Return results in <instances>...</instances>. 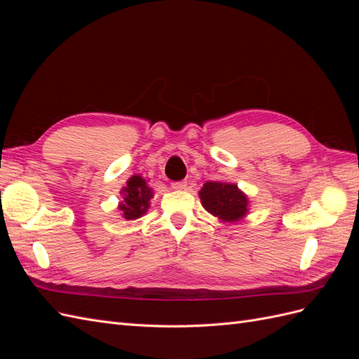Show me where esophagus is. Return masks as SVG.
<instances>
[{"label": "esophagus", "instance_id": "1", "mask_svg": "<svg viewBox=\"0 0 359 359\" xmlns=\"http://www.w3.org/2000/svg\"><path fill=\"white\" fill-rule=\"evenodd\" d=\"M170 187L173 190H186L187 189V181H177V182H172Z\"/></svg>", "mask_w": 359, "mask_h": 359}]
</instances>
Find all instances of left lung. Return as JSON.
Instances as JSON below:
<instances>
[{
    "label": "left lung",
    "mask_w": 359,
    "mask_h": 359,
    "mask_svg": "<svg viewBox=\"0 0 359 359\" xmlns=\"http://www.w3.org/2000/svg\"><path fill=\"white\" fill-rule=\"evenodd\" d=\"M203 208L222 223H236L250 211L247 194L235 182L206 181L199 191Z\"/></svg>",
    "instance_id": "1"
}]
</instances>
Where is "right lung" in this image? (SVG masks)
Returning <instances> with one entry per match:
<instances>
[{
	"label": "right lung",
	"mask_w": 359,
	"mask_h": 359,
	"mask_svg": "<svg viewBox=\"0 0 359 359\" xmlns=\"http://www.w3.org/2000/svg\"><path fill=\"white\" fill-rule=\"evenodd\" d=\"M119 193L123 201L119 202L118 210L126 220L140 219L148 211L149 201L154 196L153 189L148 186V181L142 175L130 177Z\"/></svg>",
	"instance_id": "1"
}]
</instances>
